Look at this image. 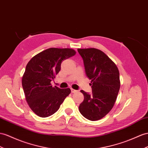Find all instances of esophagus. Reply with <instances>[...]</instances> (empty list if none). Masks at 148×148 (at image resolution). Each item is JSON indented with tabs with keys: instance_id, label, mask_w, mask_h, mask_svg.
Returning a JSON list of instances; mask_svg holds the SVG:
<instances>
[{
	"instance_id": "esophagus-1",
	"label": "esophagus",
	"mask_w": 148,
	"mask_h": 148,
	"mask_svg": "<svg viewBox=\"0 0 148 148\" xmlns=\"http://www.w3.org/2000/svg\"><path fill=\"white\" fill-rule=\"evenodd\" d=\"M71 92H73V93H75V92H76L77 91V90H75V89H71Z\"/></svg>"
}]
</instances>
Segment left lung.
<instances>
[{"label":"left lung","mask_w":148,"mask_h":148,"mask_svg":"<svg viewBox=\"0 0 148 148\" xmlns=\"http://www.w3.org/2000/svg\"><path fill=\"white\" fill-rule=\"evenodd\" d=\"M86 75L91 80L92 93L81 90L84 99L79 107L81 114L97 121L108 114L114 105L120 89L119 72L112 60L99 49H78Z\"/></svg>","instance_id":"8db88e82"}]
</instances>
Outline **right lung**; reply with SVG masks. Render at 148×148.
Here are the masks:
<instances>
[{"label": "right lung", "mask_w": 148, "mask_h": 148, "mask_svg": "<svg viewBox=\"0 0 148 148\" xmlns=\"http://www.w3.org/2000/svg\"><path fill=\"white\" fill-rule=\"evenodd\" d=\"M75 54L72 49L49 48L34 56L27 64L22 85L29 106L37 116L52 115L71 93L69 88L52 87L51 82L60 71L62 60Z\"/></svg>", "instance_id": "right-lung-1"}]
</instances>
